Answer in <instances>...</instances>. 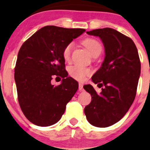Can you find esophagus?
I'll use <instances>...</instances> for the list:
<instances>
[{
  "label": "esophagus",
  "mask_w": 150,
  "mask_h": 150,
  "mask_svg": "<svg viewBox=\"0 0 150 150\" xmlns=\"http://www.w3.org/2000/svg\"><path fill=\"white\" fill-rule=\"evenodd\" d=\"M83 85L82 83H79V91H83Z\"/></svg>",
  "instance_id": "obj_1"
}]
</instances>
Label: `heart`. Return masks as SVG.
Returning <instances> with one entry per match:
<instances>
[{
	"instance_id": "1",
	"label": "heart",
	"mask_w": 150,
	"mask_h": 150,
	"mask_svg": "<svg viewBox=\"0 0 150 150\" xmlns=\"http://www.w3.org/2000/svg\"><path fill=\"white\" fill-rule=\"evenodd\" d=\"M83 44L86 47L87 50L90 52L91 55L97 52H100L101 51V45L100 44L98 41L95 39H91V38H88L83 41ZM73 47V43H68L67 46L64 47L63 50V58L64 60H68L70 59L71 53V50ZM91 71L90 69L87 67H83L80 65H74L70 67L69 70V74L74 79H77V80H83L86 78V76H88L90 74Z\"/></svg>"
}]
</instances>
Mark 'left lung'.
<instances>
[{
	"label": "left lung",
	"instance_id": "left-lung-1",
	"mask_svg": "<svg viewBox=\"0 0 150 150\" xmlns=\"http://www.w3.org/2000/svg\"><path fill=\"white\" fill-rule=\"evenodd\" d=\"M99 37L104 46L105 58L91 80L101 88L97 94L91 85L83 88L91 101L84 112L91 125L99 128L110 126L126 114L136 96L140 75L138 52L131 38L110 28L87 31Z\"/></svg>",
	"mask_w": 150,
	"mask_h": 150
}]
</instances>
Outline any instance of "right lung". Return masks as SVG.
Returning a JSON list of instances; mask_svg holds the SVG:
<instances>
[{
	"label": "right lung",
	"mask_w": 150,
	"mask_h": 150,
	"mask_svg": "<svg viewBox=\"0 0 150 150\" xmlns=\"http://www.w3.org/2000/svg\"><path fill=\"white\" fill-rule=\"evenodd\" d=\"M85 31L45 26L21 46L14 78L21 109L33 124L44 127L58 122L77 91L78 83L64 69L63 50ZM54 75L63 78L57 87L51 83Z\"/></svg>",
	"instance_id": "add662e5"
}]
</instances>
